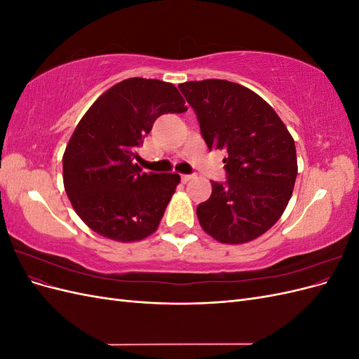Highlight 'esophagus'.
Wrapping results in <instances>:
<instances>
[{
  "instance_id": "1",
  "label": "esophagus",
  "mask_w": 359,
  "mask_h": 359,
  "mask_svg": "<svg viewBox=\"0 0 359 359\" xmlns=\"http://www.w3.org/2000/svg\"><path fill=\"white\" fill-rule=\"evenodd\" d=\"M181 178H182V181H184V182H187V181H190V180L193 178V175H189V173H186V175H182Z\"/></svg>"
}]
</instances>
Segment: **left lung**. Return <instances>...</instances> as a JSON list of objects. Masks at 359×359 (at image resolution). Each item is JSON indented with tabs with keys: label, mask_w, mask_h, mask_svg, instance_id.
I'll return each instance as SVG.
<instances>
[{
	"label": "left lung",
	"mask_w": 359,
	"mask_h": 359,
	"mask_svg": "<svg viewBox=\"0 0 359 359\" xmlns=\"http://www.w3.org/2000/svg\"><path fill=\"white\" fill-rule=\"evenodd\" d=\"M178 88L198 115L210 149H224V184L214 182L196 214L202 229L223 244H244L273 227L295 186L293 137L262 97L240 83L206 79Z\"/></svg>",
	"instance_id": "1"
}]
</instances>
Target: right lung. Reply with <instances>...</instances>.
Segmentation results:
<instances>
[{
	"label": "right lung",
	"mask_w": 359,
	"mask_h": 359,
	"mask_svg": "<svg viewBox=\"0 0 359 359\" xmlns=\"http://www.w3.org/2000/svg\"><path fill=\"white\" fill-rule=\"evenodd\" d=\"M186 111L173 83L130 78L85 112L64 151L62 181L90 229L119 243L145 240L157 231L181 178L142 172L136 149L160 115Z\"/></svg>",
	"instance_id": "add662e5"
}]
</instances>
